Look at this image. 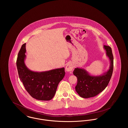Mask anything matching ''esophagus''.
<instances>
[{"label": "esophagus", "instance_id": "obj_1", "mask_svg": "<svg viewBox=\"0 0 128 128\" xmlns=\"http://www.w3.org/2000/svg\"><path fill=\"white\" fill-rule=\"evenodd\" d=\"M74 68V65L72 63L68 64L66 66V70L68 72H72Z\"/></svg>", "mask_w": 128, "mask_h": 128}]
</instances>
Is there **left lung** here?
I'll return each instance as SVG.
<instances>
[{"label":"left lung","instance_id":"8db88e82","mask_svg":"<svg viewBox=\"0 0 128 128\" xmlns=\"http://www.w3.org/2000/svg\"><path fill=\"white\" fill-rule=\"evenodd\" d=\"M106 55L109 58V70L100 75H91L85 69L77 68L74 69L73 74L77 78L75 90L82 98L94 97L104 90L108 86L113 70V56L111 47L104 46Z\"/></svg>","mask_w":128,"mask_h":128}]
</instances>
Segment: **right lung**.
Wrapping results in <instances>:
<instances>
[{"label": "right lung", "mask_w": 128, "mask_h": 128, "mask_svg": "<svg viewBox=\"0 0 128 128\" xmlns=\"http://www.w3.org/2000/svg\"><path fill=\"white\" fill-rule=\"evenodd\" d=\"M26 44L22 46L17 60L20 79L32 98L40 100H50L54 97L58 83L64 76V68L42 72L29 70L24 62Z\"/></svg>", "instance_id": "add662e5"}]
</instances>
